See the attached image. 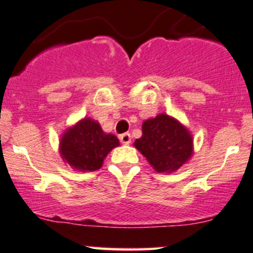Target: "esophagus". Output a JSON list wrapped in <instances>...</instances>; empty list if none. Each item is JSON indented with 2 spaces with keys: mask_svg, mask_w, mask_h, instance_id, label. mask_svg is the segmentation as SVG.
Masks as SVG:
<instances>
[{
  "mask_svg": "<svg viewBox=\"0 0 253 253\" xmlns=\"http://www.w3.org/2000/svg\"><path fill=\"white\" fill-rule=\"evenodd\" d=\"M120 140L123 144L128 145L130 144V141H132V136H130L129 133H124V134L120 135Z\"/></svg>",
  "mask_w": 253,
  "mask_h": 253,
  "instance_id": "obj_1",
  "label": "esophagus"
}]
</instances>
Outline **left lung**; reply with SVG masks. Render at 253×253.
<instances>
[{
	"mask_svg": "<svg viewBox=\"0 0 253 253\" xmlns=\"http://www.w3.org/2000/svg\"><path fill=\"white\" fill-rule=\"evenodd\" d=\"M141 128L143 135L133 145L158 173L175 172L193 157V135L176 118L162 113L145 120Z\"/></svg>",
	"mask_w": 253,
	"mask_h": 253,
	"instance_id": "1",
	"label": "left lung"
}]
</instances>
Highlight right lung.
Returning <instances> with one entry per match:
<instances>
[{"label": "right lung", "mask_w": 253, "mask_h": 253, "mask_svg": "<svg viewBox=\"0 0 253 253\" xmlns=\"http://www.w3.org/2000/svg\"><path fill=\"white\" fill-rule=\"evenodd\" d=\"M119 145L117 136L103 132L98 121L83 118L60 135L59 153L74 170L90 172L100 169L104 158Z\"/></svg>", "instance_id": "obj_1"}]
</instances>
